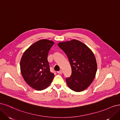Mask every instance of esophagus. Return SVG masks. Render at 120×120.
Masks as SVG:
<instances>
[{
  "instance_id": "1",
  "label": "esophagus",
  "mask_w": 120,
  "mask_h": 120,
  "mask_svg": "<svg viewBox=\"0 0 120 120\" xmlns=\"http://www.w3.org/2000/svg\"><path fill=\"white\" fill-rule=\"evenodd\" d=\"M57 73L59 74H63V71H61V70H60V71H57Z\"/></svg>"
}]
</instances>
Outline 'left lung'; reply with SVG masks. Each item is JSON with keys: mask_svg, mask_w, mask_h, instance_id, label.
<instances>
[{"mask_svg": "<svg viewBox=\"0 0 120 120\" xmlns=\"http://www.w3.org/2000/svg\"><path fill=\"white\" fill-rule=\"evenodd\" d=\"M57 45L66 53L71 68L67 84L75 92L88 88L96 77L97 64L94 53L85 43L76 39L60 42Z\"/></svg>", "mask_w": 120, "mask_h": 120, "instance_id": "left-lung-1", "label": "left lung"}]
</instances>
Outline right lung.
<instances>
[{
	"label": "right lung",
	"instance_id": "1",
	"mask_svg": "<svg viewBox=\"0 0 120 120\" xmlns=\"http://www.w3.org/2000/svg\"><path fill=\"white\" fill-rule=\"evenodd\" d=\"M54 42L41 39L24 52L20 63V71L24 81L33 89L41 90L49 86L54 77L50 71L48 56Z\"/></svg>",
	"mask_w": 120,
	"mask_h": 120
}]
</instances>
